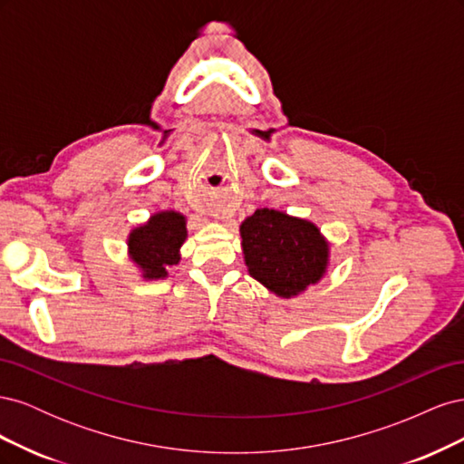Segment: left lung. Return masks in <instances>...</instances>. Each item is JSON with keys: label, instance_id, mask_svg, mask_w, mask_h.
Instances as JSON below:
<instances>
[{"label": "left lung", "instance_id": "obj_1", "mask_svg": "<svg viewBox=\"0 0 464 464\" xmlns=\"http://www.w3.org/2000/svg\"><path fill=\"white\" fill-rule=\"evenodd\" d=\"M240 236L249 275L280 298L298 296L327 271L329 244L310 220L257 208Z\"/></svg>", "mask_w": 464, "mask_h": 464}]
</instances>
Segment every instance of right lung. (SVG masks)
I'll return each instance as SVG.
<instances>
[{"mask_svg": "<svg viewBox=\"0 0 464 464\" xmlns=\"http://www.w3.org/2000/svg\"><path fill=\"white\" fill-rule=\"evenodd\" d=\"M186 237V217L176 210H160L130 232V257L141 269L143 278H164L168 269L179 263V247Z\"/></svg>", "mask_w": 464, "mask_h": 464, "instance_id": "add662e5", "label": "right lung"}]
</instances>
